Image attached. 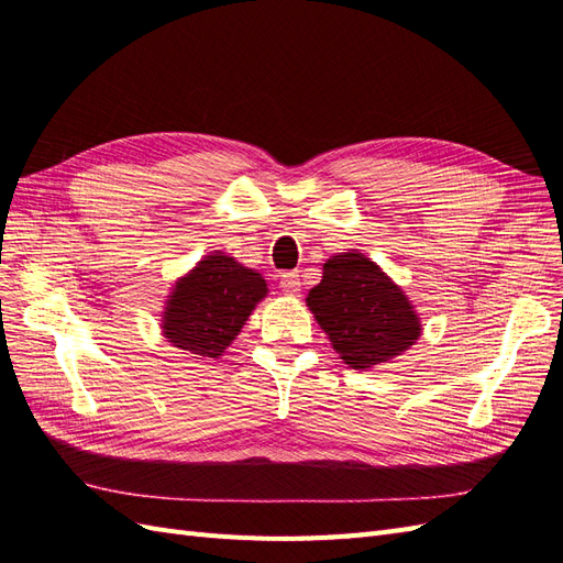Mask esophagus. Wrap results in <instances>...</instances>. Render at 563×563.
<instances>
[{"mask_svg": "<svg viewBox=\"0 0 563 563\" xmlns=\"http://www.w3.org/2000/svg\"><path fill=\"white\" fill-rule=\"evenodd\" d=\"M300 275L298 272H286V275H282V282H279V288L286 294V296H296L300 291Z\"/></svg>", "mask_w": 563, "mask_h": 563, "instance_id": "34e87169", "label": "esophagus"}]
</instances>
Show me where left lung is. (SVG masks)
Here are the masks:
<instances>
[{
  "label": "left lung",
  "instance_id": "1",
  "mask_svg": "<svg viewBox=\"0 0 563 563\" xmlns=\"http://www.w3.org/2000/svg\"><path fill=\"white\" fill-rule=\"evenodd\" d=\"M308 308L350 368L368 371L404 354L420 338L411 300L360 251L331 255Z\"/></svg>",
  "mask_w": 563,
  "mask_h": 563
}]
</instances>
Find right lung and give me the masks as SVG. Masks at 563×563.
<instances>
[{
	"label": "right lung",
	"instance_id": "right-lung-1",
	"mask_svg": "<svg viewBox=\"0 0 563 563\" xmlns=\"http://www.w3.org/2000/svg\"><path fill=\"white\" fill-rule=\"evenodd\" d=\"M265 296L261 272L216 251L203 255L172 288L162 312V333L174 347L218 360Z\"/></svg>",
	"mask_w": 563,
	"mask_h": 563
}]
</instances>
